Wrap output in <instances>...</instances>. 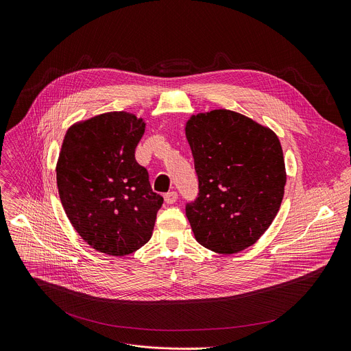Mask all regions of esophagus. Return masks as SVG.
Masks as SVG:
<instances>
[{
  "label": "esophagus",
  "mask_w": 351,
  "mask_h": 351,
  "mask_svg": "<svg viewBox=\"0 0 351 351\" xmlns=\"http://www.w3.org/2000/svg\"><path fill=\"white\" fill-rule=\"evenodd\" d=\"M164 200L167 204H173L178 200V193L176 192H169L164 196Z\"/></svg>",
  "instance_id": "1"
}]
</instances>
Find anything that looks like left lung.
I'll use <instances>...</instances> for the list:
<instances>
[{
    "label": "left lung",
    "instance_id": "obj_1",
    "mask_svg": "<svg viewBox=\"0 0 351 351\" xmlns=\"http://www.w3.org/2000/svg\"><path fill=\"white\" fill-rule=\"evenodd\" d=\"M184 133L199 176V197L186 206L196 241L221 254L252 246L271 226L284 196L277 134L228 109L192 114Z\"/></svg>",
    "mask_w": 351,
    "mask_h": 351
}]
</instances>
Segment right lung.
<instances>
[{
  "label": "right lung",
  "instance_id": "1",
  "mask_svg": "<svg viewBox=\"0 0 351 351\" xmlns=\"http://www.w3.org/2000/svg\"><path fill=\"white\" fill-rule=\"evenodd\" d=\"M144 132V119L134 113H102L70 125L58 154L62 208L78 235L109 256L144 246L164 202L134 156Z\"/></svg>",
  "mask_w": 351,
  "mask_h": 351
}]
</instances>
